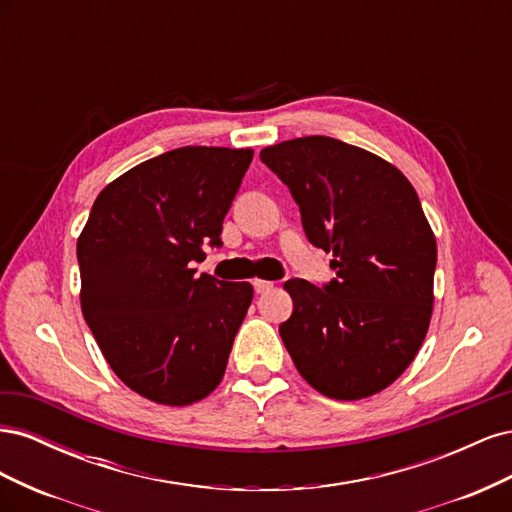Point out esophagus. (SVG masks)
I'll return each mask as SVG.
<instances>
[{
	"mask_svg": "<svg viewBox=\"0 0 512 512\" xmlns=\"http://www.w3.org/2000/svg\"><path fill=\"white\" fill-rule=\"evenodd\" d=\"M252 284H254V290H256L258 294H262V292H269V290L273 288V282H267V280H254Z\"/></svg>",
	"mask_w": 512,
	"mask_h": 512,
	"instance_id": "obj_1",
	"label": "esophagus"
}]
</instances>
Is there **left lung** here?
<instances>
[{
	"instance_id": "left-lung-1",
	"label": "left lung",
	"mask_w": 512,
	"mask_h": 512,
	"mask_svg": "<svg viewBox=\"0 0 512 512\" xmlns=\"http://www.w3.org/2000/svg\"><path fill=\"white\" fill-rule=\"evenodd\" d=\"M299 205L309 243L333 252L318 288L288 280L280 335L299 374L331 399L393 384L429 329L438 247L412 183L386 160L331 136L260 151Z\"/></svg>"
}]
</instances>
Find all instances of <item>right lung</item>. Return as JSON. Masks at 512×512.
<instances>
[{
    "label": "right lung",
    "instance_id": "right-lung-1",
    "mask_svg": "<svg viewBox=\"0 0 512 512\" xmlns=\"http://www.w3.org/2000/svg\"><path fill=\"white\" fill-rule=\"evenodd\" d=\"M252 149L179 147L130 168L98 194L76 241L81 307L106 363L138 395L190 406L222 382L252 303L247 282L194 275Z\"/></svg>",
    "mask_w": 512,
    "mask_h": 512
}]
</instances>
